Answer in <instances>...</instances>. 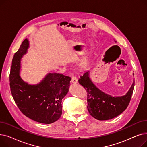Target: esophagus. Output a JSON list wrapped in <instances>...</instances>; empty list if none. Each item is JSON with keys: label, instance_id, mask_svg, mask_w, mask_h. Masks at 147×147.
Segmentation results:
<instances>
[{"label": "esophagus", "instance_id": "1", "mask_svg": "<svg viewBox=\"0 0 147 147\" xmlns=\"http://www.w3.org/2000/svg\"><path fill=\"white\" fill-rule=\"evenodd\" d=\"M71 82L73 84H76V83H78V79H77L76 78H75V77H72Z\"/></svg>", "mask_w": 147, "mask_h": 147}]
</instances>
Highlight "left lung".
I'll return each instance as SVG.
<instances>
[{
  "label": "left lung",
  "mask_w": 147,
  "mask_h": 147,
  "mask_svg": "<svg viewBox=\"0 0 147 147\" xmlns=\"http://www.w3.org/2000/svg\"><path fill=\"white\" fill-rule=\"evenodd\" d=\"M79 83L88 92L87 108L89 114L98 120L112 119L124 111L130 102L135 86L134 79L132 86L125 95L113 96L105 94L95 85L90 78L89 71L80 76Z\"/></svg>",
  "instance_id": "8db88e82"
}]
</instances>
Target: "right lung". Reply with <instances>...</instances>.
Wrapping results in <instances>:
<instances>
[{"instance_id":"add662e5","label":"right lung","mask_w":147,"mask_h":147,"mask_svg":"<svg viewBox=\"0 0 147 147\" xmlns=\"http://www.w3.org/2000/svg\"><path fill=\"white\" fill-rule=\"evenodd\" d=\"M27 38L22 42L12 59L9 75L10 88L14 101L26 116L37 122L51 124L62 114V99L67 94L71 78L53 73L46 74L38 84H29L20 74L21 60L29 48Z\"/></svg>"}]
</instances>
